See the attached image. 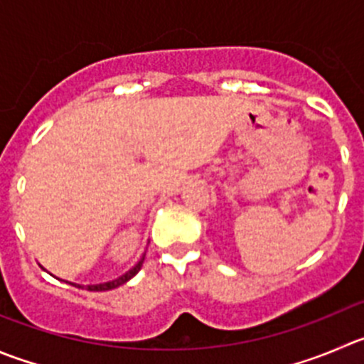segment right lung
Returning <instances> with one entry per match:
<instances>
[{"label":"right lung","instance_id":"1","mask_svg":"<svg viewBox=\"0 0 364 364\" xmlns=\"http://www.w3.org/2000/svg\"><path fill=\"white\" fill-rule=\"evenodd\" d=\"M143 261H144V259H141V261L137 262V264L134 266V268L130 269V272H127L123 277H119V279L112 280V282L96 284V286H85V289H89V291H107V289L117 288V286H121V284H124V282H127V280H130L134 275H136L137 272H139L141 266H143ZM73 286H76V288H84V286H78V284H73Z\"/></svg>","mask_w":364,"mask_h":364}]
</instances>
